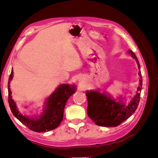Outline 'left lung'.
<instances>
[{"label": "left lung", "mask_w": 158, "mask_h": 158, "mask_svg": "<svg viewBox=\"0 0 158 158\" xmlns=\"http://www.w3.org/2000/svg\"><path fill=\"white\" fill-rule=\"evenodd\" d=\"M128 53L135 59L140 69L136 55L132 51L128 50ZM140 84L137 88V92L128 106H125L123 100L116 102L107 94L101 93L99 91H88V114L95 125L101 127H117L126 121L135 112L140 98V92L142 86V78L139 70Z\"/></svg>", "instance_id": "left-lung-1"}]
</instances>
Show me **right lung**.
<instances>
[{
    "mask_svg": "<svg viewBox=\"0 0 158 158\" xmlns=\"http://www.w3.org/2000/svg\"><path fill=\"white\" fill-rule=\"evenodd\" d=\"M13 70L12 69L8 79V89L9 106L14 115L30 130L37 132H47L58 127L63 121L66 102L76 92V85L68 84L60 85L46 99L44 111L40 116L27 117L23 115L19 112L16 103L12 99L10 84L13 78Z\"/></svg>",
    "mask_w": 158,
    "mask_h": 158,
    "instance_id": "right-lung-1",
    "label": "right lung"
}]
</instances>
